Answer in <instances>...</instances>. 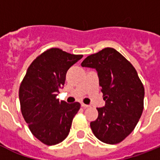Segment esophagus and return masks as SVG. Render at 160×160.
<instances>
[{"label":"esophagus","instance_id":"1","mask_svg":"<svg viewBox=\"0 0 160 160\" xmlns=\"http://www.w3.org/2000/svg\"><path fill=\"white\" fill-rule=\"evenodd\" d=\"M81 107H82V108H88V107H89V105H85V104H84V103H82V104H81Z\"/></svg>","mask_w":160,"mask_h":160}]
</instances>
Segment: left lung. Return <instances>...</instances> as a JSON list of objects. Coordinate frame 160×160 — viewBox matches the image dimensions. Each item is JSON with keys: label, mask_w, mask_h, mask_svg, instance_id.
Listing matches in <instances>:
<instances>
[{"label": "left lung", "mask_w": 160, "mask_h": 160, "mask_svg": "<svg viewBox=\"0 0 160 160\" xmlns=\"http://www.w3.org/2000/svg\"><path fill=\"white\" fill-rule=\"evenodd\" d=\"M83 67L94 68L99 76L105 105L97 108L90 128L100 141H123L138 124L144 109V88L132 64L114 48L103 49L85 58Z\"/></svg>", "instance_id": "1"}]
</instances>
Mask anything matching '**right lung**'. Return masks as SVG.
I'll list each match as a JSON object with an SVG mask.
<instances>
[{"label": "right lung", "mask_w": 160, "mask_h": 160, "mask_svg": "<svg viewBox=\"0 0 160 160\" xmlns=\"http://www.w3.org/2000/svg\"><path fill=\"white\" fill-rule=\"evenodd\" d=\"M82 57L49 49L33 60L20 85L21 114L32 134L46 145L59 144L68 136L80 109L79 102L67 104L56 96L67 70Z\"/></svg>", "instance_id": "1"}]
</instances>
